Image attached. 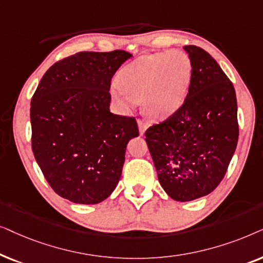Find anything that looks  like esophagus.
<instances>
[{
  "mask_svg": "<svg viewBox=\"0 0 263 263\" xmlns=\"http://www.w3.org/2000/svg\"><path fill=\"white\" fill-rule=\"evenodd\" d=\"M138 127H139V135H144L145 129L148 128V125H146L143 120H139L138 121Z\"/></svg>",
  "mask_w": 263,
  "mask_h": 263,
  "instance_id": "obj_1",
  "label": "esophagus"
}]
</instances>
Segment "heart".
<instances>
[{
    "label": "heart",
    "instance_id": "obj_1",
    "mask_svg": "<svg viewBox=\"0 0 263 263\" xmlns=\"http://www.w3.org/2000/svg\"><path fill=\"white\" fill-rule=\"evenodd\" d=\"M192 64L186 52L172 50L144 55L122 69L115 99L131 106L143 101L152 120H166L183 107L190 89Z\"/></svg>",
    "mask_w": 263,
    "mask_h": 263
}]
</instances>
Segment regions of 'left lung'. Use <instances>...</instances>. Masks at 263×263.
<instances>
[{"instance_id": "left-lung-1", "label": "left lung", "mask_w": 263, "mask_h": 263, "mask_svg": "<svg viewBox=\"0 0 263 263\" xmlns=\"http://www.w3.org/2000/svg\"><path fill=\"white\" fill-rule=\"evenodd\" d=\"M184 49L192 64L186 100L176 114L145 131L161 186L180 202L215 190L225 177L239 135L232 82L202 48Z\"/></svg>"}]
</instances>
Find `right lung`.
<instances>
[{
	"mask_svg": "<svg viewBox=\"0 0 263 263\" xmlns=\"http://www.w3.org/2000/svg\"><path fill=\"white\" fill-rule=\"evenodd\" d=\"M131 56L125 50L77 52L55 62L34 91V159L52 190L68 201L96 204L119 183L126 145L139 132L134 117L110 113L109 89Z\"/></svg>",
	"mask_w": 263,
	"mask_h": 263,
	"instance_id": "add662e5",
	"label": "right lung"
}]
</instances>
